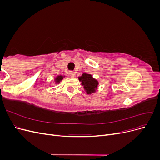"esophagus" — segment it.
I'll list each match as a JSON object with an SVG mask.
<instances>
[{
    "mask_svg": "<svg viewBox=\"0 0 160 160\" xmlns=\"http://www.w3.org/2000/svg\"><path fill=\"white\" fill-rule=\"evenodd\" d=\"M75 75L76 74H75V72L74 71H70L69 72V75L72 77H74L75 76Z\"/></svg>",
    "mask_w": 160,
    "mask_h": 160,
    "instance_id": "1",
    "label": "esophagus"
}]
</instances>
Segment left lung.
<instances>
[{
	"instance_id": "left-lung-1",
	"label": "left lung",
	"mask_w": 160,
	"mask_h": 160,
	"mask_svg": "<svg viewBox=\"0 0 160 160\" xmlns=\"http://www.w3.org/2000/svg\"><path fill=\"white\" fill-rule=\"evenodd\" d=\"M79 80L81 82V85L83 86L86 93L91 95L95 93L99 85L98 80L94 79L91 74L83 73L81 77H79Z\"/></svg>"
}]
</instances>
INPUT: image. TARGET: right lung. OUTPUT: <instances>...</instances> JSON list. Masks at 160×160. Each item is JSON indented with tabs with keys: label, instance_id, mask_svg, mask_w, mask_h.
I'll return each instance as SVG.
<instances>
[{
	"label": "right lung",
	"instance_id": "right-lung-1",
	"mask_svg": "<svg viewBox=\"0 0 160 160\" xmlns=\"http://www.w3.org/2000/svg\"><path fill=\"white\" fill-rule=\"evenodd\" d=\"M65 77V76H62V75H58L55 78V83L57 84V83H60V82L62 80V79H63Z\"/></svg>",
	"mask_w": 160,
	"mask_h": 160
}]
</instances>
